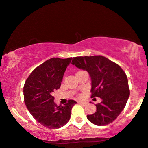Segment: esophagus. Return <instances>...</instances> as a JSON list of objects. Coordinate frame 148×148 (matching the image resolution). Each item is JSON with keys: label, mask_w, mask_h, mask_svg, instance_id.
<instances>
[{"label": "esophagus", "mask_w": 148, "mask_h": 148, "mask_svg": "<svg viewBox=\"0 0 148 148\" xmlns=\"http://www.w3.org/2000/svg\"><path fill=\"white\" fill-rule=\"evenodd\" d=\"M79 103L80 104V105H82L83 106H85L86 104H87V103H86V102H79Z\"/></svg>", "instance_id": "esophagus-1"}]
</instances>
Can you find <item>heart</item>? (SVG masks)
Masks as SVG:
<instances>
[{"label": "heart", "mask_w": 148, "mask_h": 148, "mask_svg": "<svg viewBox=\"0 0 148 148\" xmlns=\"http://www.w3.org/2000/svg\"><path fill=\"white\" fill-rule=\"evenodd\" d=\"M82 72V71H79V72H78L77 73H78V72Z\"/></svg>", "instance_id": "obj_1"}]
</instances>
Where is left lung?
<instances>
[{
    "instance_id": "8db88e82",
    "label": "left lung",
    "mask_w": 148,
    "mask_h": 148,
    "mask_svg": "<svg viewBox=\"0 0 148 148\" xmlns=\"http://www.w3.org/2000/svg\"><path fill=\"white\" fill-rule=\"evenodd\" d=\"M72 64L87 71L91 79V98L101 99V103L95 105L96 112L87 115L88 121L98 126L112 123L125 108L129 97L125 72L117 64L101 56L76 57Z\"/></svg>"
}]
</instances>
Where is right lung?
Listing matches in <instances>:
<instances>
[{"label": "right lung", "mask_w": 148, "mask_h": 148, "mask_svg": "<svg viewBox=\"0 0 148 148\" xmlns=\"http://www.w3.org/2000/svg\"><path fill=\"white\" fill-rule=\"evenodd\" d=\"M72 58H51L33 70L23 86L25 106L31 115L47 129H59L66 125L71 110L76 103L68 100L64 106H58L53 93L60 88L63 76Z\"/></svg>", "instance_id": "right-lung-1"}]
</instances>
